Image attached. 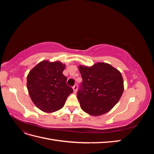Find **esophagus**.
I'll use <instances>...</instances> for the list:
<instances>
[{"label": "esophagus", "instance_id": "1", "mask_svg": "<svg viewBox=\"0 0 154 154\" xmlns=\"http://www.w3.org/2000/svg\"><path fill=\"white\" fill-rule=\"evenodd\" d=\"M72 89H73V91L74 93H76L77 92V90H78V85L76 84L74 85L73 87H72Z\"/></svg>", "mask_w": 154, "mask_h": 154}]
</instances>
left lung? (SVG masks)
I'll return each mask as SVG.
<instances>
[{"label":"left lung","instance_id":"1","mask_svg":"<svg viewBox=\"0 0 154 154\" xmlns=\"http://www.w3.org/2000/svg\"><path fill=\"white\" fill-rule=\"evenodd\" d=\"M83 79L77 97L82 109L93 116L109 112L124 91L123 76L110 64L97 62L91 67H78Z\"/></svg>","mask_w":154,"mask_h":154}]
</instances>
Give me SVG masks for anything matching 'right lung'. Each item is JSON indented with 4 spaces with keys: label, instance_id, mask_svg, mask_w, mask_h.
<instances>
[{
    "label": "right lung",
    "instance_id": "right-lung-1",
    "mask_svg": "<svg viewBox=\"0 0 154 154\" xmlns=\"http://www.w3.org/2000/svg\"><path fill=\"white\" fill-rule=\"evenodd\" d=\"M66 65L60 61L43 60L29 71L27 88L35 106L42 111L51 113L61 109L67 97L73 92L67 85L63 74Z\"/></svg>",
    "mask_w": 154,
    "mask_h": 154
}]
</instances>
